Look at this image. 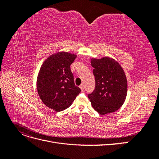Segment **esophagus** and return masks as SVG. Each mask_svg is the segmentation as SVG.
<instances>
[{"label":"esophagus","mask_w":159,"mask_h":159,"mask_svg":"<svg viewBox=\"0 0 159 159\" xmlns=\"http://www.w3.org/2000/svg\"><path fill=\"white\" fill-rule=\"evenodd\" d=\"M80 88L81 89V91H84V85H83V84L80 85Z\"/></svg>","instance_id":"34e87169"}]
</instances>
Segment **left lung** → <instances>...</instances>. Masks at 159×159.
I'll return each instance as SVG.
<instances>
[{"label":"left lung","instance_id":"8db88e82","mask_svg":"<svg viewBox=\"0 0 159 159\" xmlns=\"http://www.w3.org/2000/svg\"><path fill=\"white\" fill-rule=\"evenodd\" d=\"M95 88L88 95L93 108L101 115L116 111L125 101L127 81L121 66L113 58H91Z\"/></svg>","mask_w":159,"mask_h":159}]
</instances>
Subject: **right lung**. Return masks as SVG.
<instances>
[{"mask_svg": "<svg viewBox=\"0 0 159 159\" xmlns=\"http://www.w3.org/2000/svg\"><path fill=\"white\" fill-rule=\"evenodd\" d=\"M76 57L67 52L54 53L44 61L38 72V95L45 105L56 112L69 107L81 91L75 85L70 70Z\"/></svg>", "mask_w": 159, "mask_h": 159, "instance_id": "right-lung-1", "label": "right lung"}]
</instances>
